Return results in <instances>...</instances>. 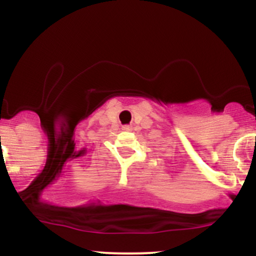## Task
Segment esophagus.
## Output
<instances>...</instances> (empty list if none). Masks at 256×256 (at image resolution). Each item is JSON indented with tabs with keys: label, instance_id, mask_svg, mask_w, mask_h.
Here are the masks:
<instances>
[{
	"label": "esophagus",
	"instance_id": "obj_1",
	"mask_svg": "<svg viewBox=\"0 0 256 256\" xmlns=\"http://www.w3.org/2000/svg\"><path fill=\"white\" fill-rule=\"evenodd\" d=\"M122 130H125V131H131V130H132V126H131V125H125V126H122Z\"/></svg>",
	"mask_w": 256,
	"mask_h": 256
}]
</instances>
